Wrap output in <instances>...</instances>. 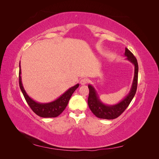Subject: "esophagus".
I'll list each match as a JSON object with an SVG mask.
<instances>
[{
	"label": "esophagus",
	"mask_w": 159,
	"mask_h": 159,
	"mask_svg": "<svg viewBox=\"0 0 159 159\" xmlns=\"http://www.w3.org/2000/svg\"><path fill=\"white\" fill-rule=\"evenodd\" d=\"M89 81V80L87 78H83L80 80V84L81 85H85Z\"/></svg>",
	"instance_id": "obj_1"
}]
</instances>
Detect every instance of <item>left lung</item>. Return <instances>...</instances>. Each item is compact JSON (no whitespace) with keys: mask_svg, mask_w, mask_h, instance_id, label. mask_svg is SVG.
Listing matches in <instances>:
<instances>
[{"mask_svg":"<svg viewBox=\"0 0 159 159\" xmlns=\"http://www.w3.org/2000/svg\"><path fill=\"white\" fill-rule=\"evenodd\" d=\"M125 56L127 57V60L134 65V74L131 85L128 95L122 99L121 102L117 104L109 105L104 104L100 100L97 91L95 89L93 85H88L89 90L88 103L90 110L96 117L100 119H114L121 115L125 110L127 109L129 105L133 99L134 95L136 93L137 88V81H138V71L139 67L136 57L134 56L132 53L130 52L127 48H125Z\"/></svg>","mask_w":159,"mask_h":159,"instance_id":"8db88e82","label":"left lung"}]
</instances>
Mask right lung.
Wrapping results in <instances>:
<instances>
[{
	"instance_id": "1",
	"label": "right lung",
	"mask_w": 159,
	"mask_h": 159,
	"mask_svg": "<svg viewBox=\"0 0 159 159\" xmlns=\"http://www.w3.org/2000/svg\"><path fill=\"white\" fill-rule=\"evenodd\" d=\"M19 68H20V70H19V85H20V88L23 93L24 97H25L27 103L33 111L41 117H56L58 115H60L66 109L71 96L80 85V84H78L73 86V87L70 88L66 92H64V93L60 96L58 98L53 101L52 102L45 103H38L35 102L34 100H33L31 98H30L26 93L25 89H24L20 76V64H19Z\"/></svg>"
}]
</instances>
